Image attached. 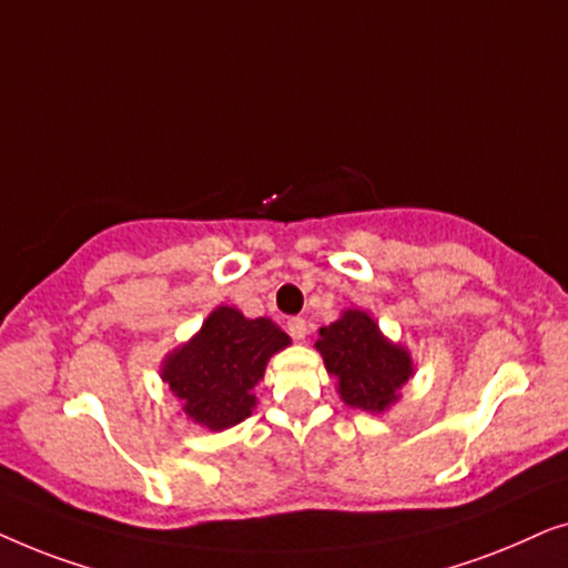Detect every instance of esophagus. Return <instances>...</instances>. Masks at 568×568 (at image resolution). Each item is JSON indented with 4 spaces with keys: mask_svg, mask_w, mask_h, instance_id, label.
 I'll return each instance as SVG.
<instances>
[{
    "mask_svg": "<svg viewBox=\"0 0 568 568\" xmlns=\"http://www.w3.org/2000/svg\"><path fill=\"white\" fill-rule=\"evenodd\" d=\"M286 331H290V336L294 341H305L307 321H305V317H290V321H286Z\"/></svg>",
    "mask_w": 568,
    "mask_h": 568,
    "instance_id": "esophagus-1",
    "label": "esophagus"
}]
</instances>
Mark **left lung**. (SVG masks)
<instances>
[{"label": "left lung", "instance_id": "obj_1", "mask_svg": "<svg viewBox=\"0 0 568 568\" xmlns=\"http://www.w3.org/2000/svg\"><path fill=\"white\" fill-rule=\"evenodd\" d=\"M315 348L325 369L336 377L346 406L385 414L400 400V387L414 377V359L406 346L393 344L364 310L346 307L336 323L317 331Z\"/></svg>", "mask_w": 568, "mask_h": 568}]
</instances>
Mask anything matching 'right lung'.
<instances>
[{"label": "right lung", "mask_w": 568, "mask_h": 568, "mask_svg": "<svg viewBox=\"0 0 568 568\" xmlns=\"http://www.w3.org/2000/svg\"><path fill=\"white\" fill-rule=\"evenodd\" d=\"M290 344L268 317H245L237 307L220 305L185 344L165 354L160 377L189 422L224 432L253 414V390L268 359Z\"/></svg>", "instance_id": "obj_1"}]
</instances>
